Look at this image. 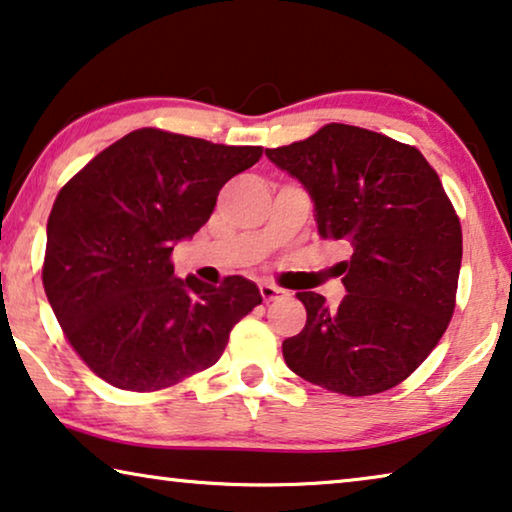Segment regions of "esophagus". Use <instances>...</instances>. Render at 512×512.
I'll use <instances>...</instances> for the list:
<instances>
[{"mask_svg":"<svg viewBox=\"0 0 512 512\" xmlns=\"http://www.w3.org/2000/svg\"><path fill=\"white\" fill-rule=\"evenodd\" d=\"M258 288H261V298H263L265 302H272V300H277L279 295H284V293H286L284 288L274 286V284H270V281H263V284L258 286Z\"/></svg>","mask_w":512,"mask_h":512,"instance_id":"esophagus-1","label":"esophagus"}]
</instances>
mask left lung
<instances>
[{"label": "left lung", "mask_w": 512, "mask_h": 512, "mask_svg": "<svg viewBox=\"0 0 512 512\" xmlns=\"http://www.w3.org/2000/svg\"><path fill=\"white\" fill-rule=\"evenodd\" d=\"M307 189L321 238L346 240L339 307L302 291V332L281 344L291 372L348 397L395 388L446 332L462 265V226L416 147L348 124L265 150Z\"/></svg>", "instance_id": "8db88e82"}]
</instances>
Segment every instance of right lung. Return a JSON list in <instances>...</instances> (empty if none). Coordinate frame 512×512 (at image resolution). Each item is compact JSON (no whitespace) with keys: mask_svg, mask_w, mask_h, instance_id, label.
<instances>
[{"mask_svg":"<svg viewBox=\"0 0 512 512\" xmlns=\"http://www.w3.org/2000/svg\"><path fill=\"white\" fill-rule=\"evenodd\" d=\"M263 147L214 145L138 129L57 194L43 288L69 344L103 381L161 390L221 358L233 325L261 305L254 281L175 277V244L194 238L224 184Z\"/></svg>","mask_w":512,"mask_h":512,"instance_id":"right-lung-1","label":"right lung"}]
</instances>
